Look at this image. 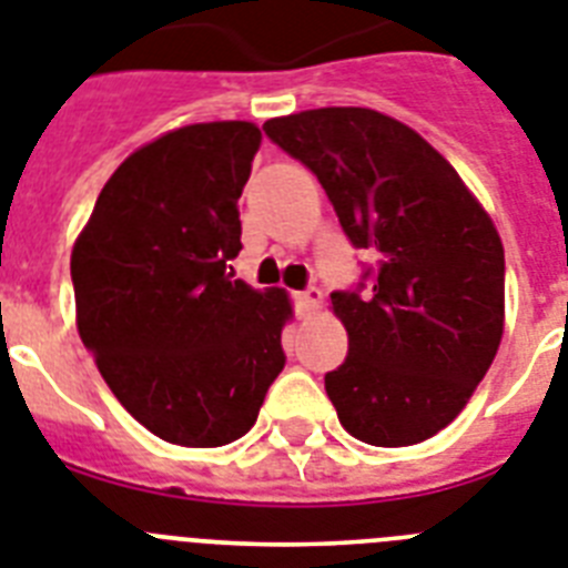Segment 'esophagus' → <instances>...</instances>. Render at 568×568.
<instances>
[{
	"mask_svg": "<svg viewBox=\"0 0 568 568\" xmlns=\"http://www.w3.org/2000/svg\"><path fill=\"white\" fill-rule=\"evenodd\" d=\"M321 303H324V292L317 288V285H312V288H306V292L297 294V312L300 317H312L321 308Z\"/></svg>",
	"mask_w": 568,
	"mask_h": 568,
	"instance_id": "34e87169",
	"label": "esophagus"
}]
</instances>
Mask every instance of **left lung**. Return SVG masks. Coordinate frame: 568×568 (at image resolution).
<instances>
[{
  "label": "left lung",
  "instance_id": "left-lung-1",
  "mask_svg": "<svg viewBox=\"0 0 568 568\" xmlns=\"http://www.w3.org/2000/svg\"><path fill=\"white\" fill-rule=\"evenodd\" d=\"M317 174L344 233L379 253L367 294L335 292L349 353L326 373L341 426L414 446L464 412L505 332L499 230L440 151L371 108H317L262 124Z\"/></svg>",
  "mask_w": 568,
  "mask_h": 568
}]
</instances>
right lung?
I'll return each instance as SVG.
<instances>
[{
	"mask_svg": "<svg viewBox=\"0 0 568 568\" xmlns=\"http://www.w3.org/2000/svg\"><path fill=\"white\" fill-rule=\"evenodd\" d=\"M260 142L236 119L145 142L110 174L72 247L78 335L128 414L169 444L247 435L285 364L288 292L227 271Z\"/></svg>",
	"mask_w": 568,
	"mask_h": 568,
	"instance_id": "1",
	"label": "right lung"
}]
</instances>
